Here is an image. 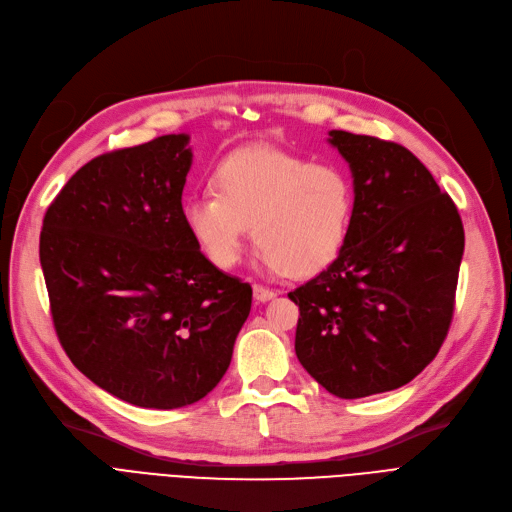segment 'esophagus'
<instances>
[{
    "mask_svg": "<svg viewBox=\"0 0 512 512\" xmlns=\"http://www.w3.org/2000/svg\"><path fill=\"white\" fill-rule=\"evenodd\" d=\"M277 296V291L269 289V287H262V285H254V300L258 302H269Z\"/></svg>",
    "mask_w": 512,
    "mask_h": 512,
    "instance_id": "obj_1",
    "label": "esophagus"
}]
</instances>
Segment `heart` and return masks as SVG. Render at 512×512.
Instances as JSON below:
<instances>
[{"label": "heart", "instance_id": "b5f03b06", "mask_svg": "<svg viewBox=\"0 0 512 512\" xmlns=\"http://www.w3.org/2000/svg\"><path fill=\"white\" fill-rule=\"evenodd\" d=\"M212 191L183 204L185 225L216 266L239 260L252 225L258 260L269 271L314 275L339 256L352 229L356 187L337 164L275 148H243L216 164Z\"/></svg>", "mask_w": 512, "mask_h": 512}]
</instances>
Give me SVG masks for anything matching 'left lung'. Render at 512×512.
<instances>
[{
    "label": "left lung",
    "instance_id": "1",
    "mask_svg": "<svg viewBox=\"0 0 512 512\" xmlns=\"http://www.w3.org/2000/svg\"><path fill=\"white\" fill-rule=\"evenodd\" d=\"M356 187L344 250L289 291L296 354L329 394L354 400L415 379L448 335L465 229L448 193L404 145L329 131Z\"/></svg>",
    "mask_w": 512,
    "mask_h": 512
}]
</instances>
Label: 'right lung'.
I'll return each mask as SVG.
<instances>
[{
	"label": "right lung",
	"instance_id": "add662e5",
	"mask_svg": "<svg viewBox=\"0 0 512 512\" xmlns=\"http://www.w3.org/2000/svg\"><path fill=\"white\" fill-rule=\"evenodd\" d=\"M189 135L108 152L43 218L39 260L72 364L141 408L202 400L227 373L252 287L200 252L183 218Z\"/></svg>",
	"mask_w": 512,
	"mask_h": 512
}]
</instances>
